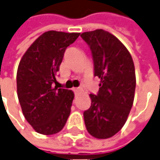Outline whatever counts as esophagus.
Here are the masks:
<instances>
[{
  "label": "esophagus",
  "mask_w": 160,
  "mask_h": 160,
  "mask_svg": "<svg viewBox=\"0 0 160 160\" xmlns=\"http://www.w3.org/2000/svg\"><path fill=\"white\" fill-rule=\"evenodd\" d=\"M81 89L80 88H73V91L75 92V94H78L79 92H81Z\"/></svg>",
  "instance_id": "34e87169"
}]
</instances>
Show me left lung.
<instances>
[{
	"label": "left lung",
	"mask_w": 160,
	"mask_h": 160,
	"mask_svg": "<svg viewBox=\"0 0 160 160\" xmlns=\"http://www.w3.org/2000/svg\"><path fill=\"white\" fill-rule=\"evenodd\" d=\"M91 51L94 76L101 79L91 105L83 112L88 132L108 138L118 132L132 107L136 88L135 68L127 48L116 36L103 29L81 35Z\"/></svg>",
	"instance_id": "8db88e82"
}]
</instances>
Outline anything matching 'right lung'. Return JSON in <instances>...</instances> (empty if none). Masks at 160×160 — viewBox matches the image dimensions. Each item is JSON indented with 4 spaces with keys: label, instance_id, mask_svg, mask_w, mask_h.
I'll list each match as a JSON object with an SVG mask.
<instances>
[{
    "label": "right lung",
    "instance_id": "add662e5",
    "mask_svg": "<svg viewBox=\"0 0 160 160\" xmlns=\"http://www.w3.org/2000/svg\"><path fill=\"white\" fill-rule=\"evenodd\" d=\"M79 33L48 31L28 48L20 61L17 96L25 118L43 135L59 132L70 114L72 91L54 86L65 49Z\"/></svg>",
    "mask_w": 160,
    "mask_h": 160
}]
</instances>
